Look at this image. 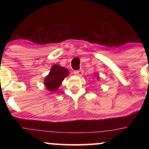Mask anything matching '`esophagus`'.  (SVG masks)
Segmentation results:
<instances>
[{
  "mask_svg": "<svg viewBox=\"0 0 149 149\" xmlns=\"http://www.w3.org/2000/svg\"><path fill=\"white\" fill-rule=\"evenodd\" d=\"M73 73H74L75 76H83V70L80 69V70H79V71H75L74 72H73Z\"/></svg>",
  "mask_w": 149,
  "mask_h": 149,
  "instance_id": "1",
  "label": "esophagus"
}]
</instances>
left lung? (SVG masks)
<instances>
[{
	"label": "left lung",
	"instance_id": "left-lung-1",
	"mask_svg": "<svg viewBox=\"0 0 149 149\" xmlns=\"http://www.w3.org/2000/svg\"><path fill=\"white\" fill-rule=\"evenodd\" d=\"M97 80H100V78H99V76H98V75H97Z\"/></svg>",
	"mask_w": 149,
	"mask_h": 149
}]
</instances>
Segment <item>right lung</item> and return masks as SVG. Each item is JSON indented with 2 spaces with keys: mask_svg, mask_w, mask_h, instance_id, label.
Instances as JSON below:
<instances>
[{
  "mask_svg": "<svg viewBox=\"0 0 149 149\" xmlns=\"http://www.w3.org/2000/svg\"><path fill=\"white\" fill-rule=\"evenodd\" d=\"M69 71L60 65L54 64L51 68L49 74L44 80V85L49 91H56L61 84L62 80L69 76Z\"/></svg>",
  "mask_w": 149,
  "mask_h": 149,
  "instance_id": "1",
  "label": "right lung"
}]
</instances>
